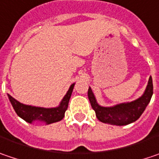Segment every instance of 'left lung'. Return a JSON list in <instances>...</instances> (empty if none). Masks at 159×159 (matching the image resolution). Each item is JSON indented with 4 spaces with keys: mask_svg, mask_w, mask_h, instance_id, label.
I'll return each instance as SVG.
<instances>
[{
    "mask_svg": "<svg viewBox=\"0 0 159 159\" xmlns=\"http://www.w3.org/2000/svg\"><path fill=\"white\" fill-rule=\"evenodd\" d=\"M153 94V83L151 76L148 79V84L144 94L131 102L118 104L113 107L100 106L91 88L88 89V98L92 108L94 110L96 117L100 121L111 123L114 125H127L136 121L143 113L147 105L150 102Z\"/></svg>",
    "mask_w": 159,
    "mask_h": 159,
    "instance_id": "8db88e82",
    "label": "left lung"
}]
</instances>
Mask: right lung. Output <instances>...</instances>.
Returning a JSON list of instances; mask_svg holds the SVG:
<instances>
[{
    "mask_svg": "<svg viewBox=\"0 0 159 159\" xmlns=\"http://www.w3.org/2000/svg\"><path fill=\"white\" fill-rule=\"evenodd\" d=\"M74 86L75 84H71L68 92L63 98L58 107L50 108V109L25 105L23 103L18 102L17 100H15L10 94H8V96L16 113L27 122L31 123L34 120H39V121H45L48 124H50L53 122L59 121L64 118L65 112L68 106L69 99L71 97Z\"/></svg>",
    "mask_w": 159,
    "mask_h": 159,
    "instance_id": "obj_1",
    "label": "right lung"
}]
</instances>
